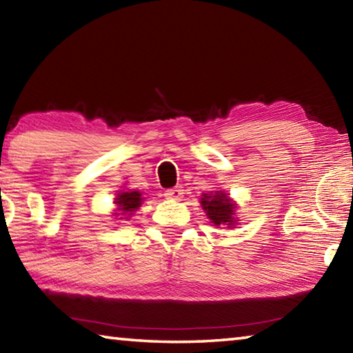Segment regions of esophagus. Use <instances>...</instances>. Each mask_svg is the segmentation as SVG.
Wrapping results in <instances>:
<instances>
[{"label": "esophagus", "instance_id": "1", "mask_svg": "<svg viewBox=\"0 0 353 353\" xmlns=\"http://www.w3.org/2000/svg\"><path fill=\"white\" fill-rule=\"evenodd\" d=\"M165 196L172 201H181L183 198V190L181 187L168 188V190H165Z\"/></svg>", "mask_w": 353, "mask_h": 353}]
</instances>
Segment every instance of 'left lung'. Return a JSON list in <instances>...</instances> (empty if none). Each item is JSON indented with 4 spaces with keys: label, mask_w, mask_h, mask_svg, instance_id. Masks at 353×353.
I'll return each instance as SVG.
<instances>
[{
    "label": "left lung",
    "mask_w": 353,
    "mask_h": 353,
    "mask_svg": "<svg viewBox=\"0 0 353 353\" xmlns=\"http://www.w3.org/2000/svg\"><path fill=\"white\" fill-rule=\"evenodd\" d=\"M202 208L207 212V216L212 219L213 224H227V227H232L234 223V208L230 199L227 198L223 191H214V194L201 198Z\"/></svg>",
    "instance_id": "left-lung-1"
}]
</instances>
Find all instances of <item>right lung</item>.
<instances>
[{"label":"right lung","mask_w":353,"mask_h":353,"mask_svg":"<svg viewBox=\"0 0 353 353\" xmlns=\"http://www.w3.org/2000/svg\"><path fill=\"white\" fill-rule=\"evenodd\" d=\"M141 201L143 199L139 191H123V193H119L117 198L118 210L123 212V214L135 212V208L140 207Z\"/></svg>","instance_id":"right-lung-1"}]
</instances>
